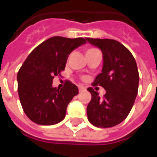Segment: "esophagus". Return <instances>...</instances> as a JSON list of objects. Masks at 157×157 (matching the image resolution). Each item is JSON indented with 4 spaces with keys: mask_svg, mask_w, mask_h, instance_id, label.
Here are the masks:
<instances>
[{
    "mask_svg": "<svg viewBox=\"0 0 157 157\" xmlns=\"http://www.w3.org/2000/svg\"><path fill=\"white\" fill-rule=\"evenodd\" d=\"M86 91V87H84L83 86H79V92H83Z\"/></svg>",
    "mask_w": 157,
    "mask_h": 157,
    "instance_id": "esophagus-1",
    "label": "esophagus"
}]
</instances>
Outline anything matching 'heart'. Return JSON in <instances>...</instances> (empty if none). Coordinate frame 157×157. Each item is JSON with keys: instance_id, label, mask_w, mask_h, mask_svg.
<instances>
[{"instance_id": "heart-1", "label": "heart", "mask_w": 157, "mask_h": 157, "mask_svg": "<svg viewBox=\"0 0 157 157\" xmlns=\"http://www.w3.org/2000/svg\"><path fill=\"white\" fill-rule=\"evenodd\" d=\"M96 48H90V49H88V50H87V51H92V50H95ZM86 51V52H87Z\"/></svg>"}]
</instances>
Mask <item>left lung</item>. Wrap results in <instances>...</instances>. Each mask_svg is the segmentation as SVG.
<instances>
[{
  "mask_svg": "<svg viewBox=\"0 0 157 157\" xmlns=\"http://www.w3.org/2000/svg\"><path fill=\"white\" fill-rule=\"evenodd\" d=\"M86 41L102 53V72L93 85L106 90L103 98L92 87V99L86 113L89 122L97 127L110 128L124 120L138 93L139 72L136 62L128 48L113 39L86 38Z\"/></svg>",
  "mask_w": 157,
  "mask_h": 157,
  "instance_id": "obj_1",
  "label": "left lung"
}]
</instances>
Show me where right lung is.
Returning a JSON list of instances; mask_svg holds the SVG:
<instances>
[{
	"label": "right lung",
	"mask_w": 157,
	"mask_h": 157,
	"mask_svg": "<svg viewBox=\"0 0 157 157\" xmlns=\"http://www.w3.org/2000/svg\"><path fill=\"white\" fill-rule=\"evenodd\" d=\"M86 43L83 38L55 36L43 42L26 59L17 76V92L22 109L33 122L53 125L65 118L78 87L71 82L60 89L54 87L53 79L65 70L69 55Z\"/></svg>",
	"instance_id": "add662e5"
}]
</instances>
